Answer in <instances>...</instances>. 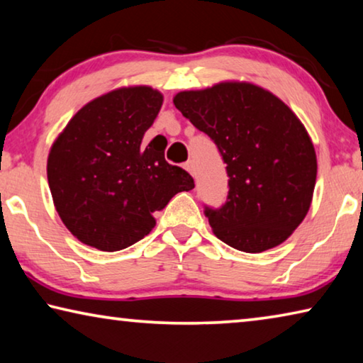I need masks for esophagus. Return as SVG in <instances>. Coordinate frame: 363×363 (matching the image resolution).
<instances>
[{
    "instance_id": "esophagus-1",
    "label": "esophagus",
    "mask_w": 363,
    "mask_h": 363,
    "mask_svg": "<svg viewBox=\"0 0 363 363\" xmlns=\"http://www.w3.org/2000/svg\"><path fill=\"white\" fill-rule=\"evenodd\" d=\"M184 168H186L190 174L195 176V164H194L192 160H189V162H187L186 164H184Z\"/></svg>"
}]
</instances>
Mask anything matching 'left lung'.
<instances>
[{
    "label": "left lung",
    "instance_id": "obj_1",
    "mask_svg": "<svg viewBox=\"0 0 363 363\" xmlns=\"http://www.w3.org/2000/svg\"><path fill=\"white\" fill-rule=\"evenodd\" d=\"M173 102L227 164L225 203L205 206L214 235L245 253L285 242L309 211L317 177L314 145L298 116L251 83L182 91Z\"/></svg>",
    "mask_w": 363,
    "mask_h": 363
}]
</instances>
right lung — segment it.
Returning <instances> with one entry per match:
<instances>
[{"instance_id":"add662e5","label":"right lung","mask_w":363,"mask_h":363,"mask_svg":"<svg viewBox=\"0 0 363 363\" xmlns=\"http://www.w3.org/2000/svg\"><path fill=\"white\" fill-rule=\"evenodd\" d=\"M163 96L149 86L115 89L78 110L48 157V182L60 219L79 242L118 251L144 238L177 192L195 187L164 147L143 144Z\"/></svg>"}]
</instances>
